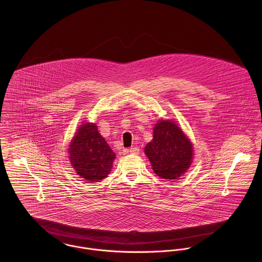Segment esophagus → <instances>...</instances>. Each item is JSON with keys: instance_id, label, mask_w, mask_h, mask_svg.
<instances>
[{"instance_id": "1", "label": "esophagus", "mask_w": 262, "mask_h": 262, "mask_svg": "<svg viewBox=\"0 0 262 262\" xmlns=\"http://www.w3.org/2000/svg\"><path fill=\"white\" fill-rule=\"evenodd\" d=\"M123 152H124V153L130 152L131 154H134V155H136V154H138V153H139V149H138V147H132V148H130V149L124 150Z\"/></svg>"}]
</instances>
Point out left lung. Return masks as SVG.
<instances>
[{
    "mask_svg": "<svg viewBox=\"0 0 262 262\" xmlns=\"http://www.w3.org/2000/svg\"><path fill=\"white\" fill-rule=\"evenodd\" d=\"M144 151L154 172L165 180L184 174L192 158L191 143L171 121H158L153 129V140Z\"/></svg>",
    "mask_w": 262,
    "mask_h": 262,
    "instance_id": "obj_1",
    "label": "left lung"
}]
</instances>
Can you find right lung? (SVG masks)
I'll return each mask as SVG.
<instances>
[{"instance_id":"add662e5","label":"right lung","mask_w":262,"mask_h":262,"mask_svg":"<svg viewBox=\"0 0 262 262\" xmlns=\"http://www.w3.org/2000/svg\"><path fill=\"white\" fill-rule=\"evenodd\" d=\"M69 153L77 174L91 183L102 181L109 174L116 156L93 123L79 127Z\"/></svg>"}]
</instances>
